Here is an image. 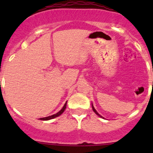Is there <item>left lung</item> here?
Instances as JSON below:
<instances>
[{"instance_id": "obj_1", "label": "left lung", "mask_w": 153, "mask_h": 153, "mask_svg": "<svg viewBox=\"0 0 153 153\" xmlns=\"http://www.w3.org/2000/svg\"><path fill=\"white\" fill-rule=\"evenodd\" d=\"M92 110H93V112H95V114H96V115H98V116H99V117H100V118H104V117H103V116H101V115H100V114H99V113H98V112H97V111H96V109H95V108H94V106H93V104H92Z\"/></svg>"}]
</instances>
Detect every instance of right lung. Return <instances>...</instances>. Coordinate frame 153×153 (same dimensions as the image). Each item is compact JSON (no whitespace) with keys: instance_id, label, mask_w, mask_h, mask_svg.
Returning <instances> with one entry per match:
<instances>
[{"instance_id":"obj_1","label":"right lung","mask_w":153,"mask_h":153,"mask_svg":"<svg viewBox=\"0 0 153 153\" xmlns=\"http://www.w3.org/2000/svg\"><path fill=\"white\" fill-rule=\"evenodd\" d=\"M67 101H66L65 104H64V106H63L62 109H61V110L59 111V112H57L56 114H54V115H50V116L45 117V118H40V120H43V121H48V120L53 119V118H56V117H58V116H59V115H61V114H62L63 112H64V110H65L66 107H67Z\"/></svg>"}]
</instances>
